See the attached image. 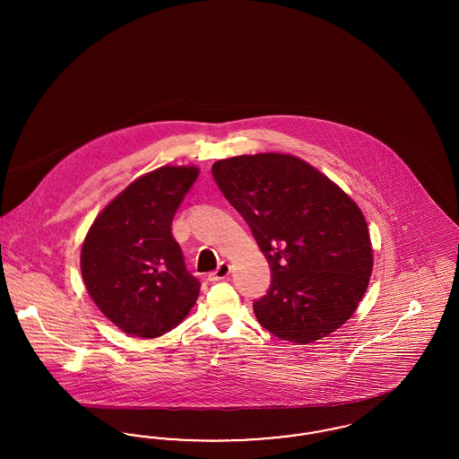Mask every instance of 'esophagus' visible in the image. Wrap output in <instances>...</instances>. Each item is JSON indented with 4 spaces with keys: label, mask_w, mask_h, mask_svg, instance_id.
<instances>
[{
    "label": "esophagus",
    "mask_w": 459,
    "mask_h": 459,
    "mask_svg": "<svg viewBox=\"0 0 459 459\" xmlns=\"http://www.w3.org/2000/svg\"><path fill=\"white\" fill-rule=\"evenodd\" d=\"M229 273H230V264L227 262H221L219 264V268L208 275V281H210V282L225 281V279L229 277Z\"/></svg>",
    "instance_id": "34e87169"
}]
</instances>
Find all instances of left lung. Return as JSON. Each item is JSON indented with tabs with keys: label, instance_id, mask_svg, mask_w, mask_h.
Masks as SVG:
<instances>
[{
	"label": "left lung",
	"instance_id": "left-lung-1",
	"mask_svg": "<svg viewBox=\"0 0 459 459\" xmlns=\"http://www.w3.org/2000/svg\"><path fill=\"white\" fill-rule=\"evenodd\" d=\"M212 174L272 268L253 309L275 337L309 344L344 325L373 270L363 212L335 182L284 153L219 160Z\"/></svg>",
	"mask_w": 459,
	"mask_h": 459
}]
</instances>
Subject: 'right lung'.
Masks as SVG:
<instances>
[{
  "label": "right lung",
  "instance_id": "obj_1",
  "mask_svg": "<svg viewBox=\"0 0 459 459\" xmlns=\"http://www.w3.org/2000/svg\"><path fill=\"white\" fill-rule=\"evenodd\" d=\"M199 175L165 165L113 197L89 227L81 272L91 299L113 325L154 339L177 327L199 296L172 236V220Z\"/></svg>",
  "mask_w": 459,
  "mask_h": 459
}]
</instances>
